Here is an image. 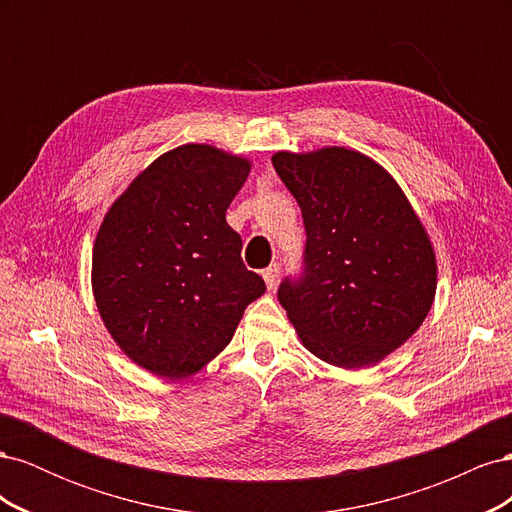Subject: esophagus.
<instances>
[{
    "mask_svg": "<svg viewBox=\"0 0 512 512\" xmlns=\"http://www.w3.org/2000/svg\"><path fill=\"white\" fill-rule=\"evenodd\" d=\"M262 277H265V284H267L269 290L275 288L277 280H280V265H277V262H273L271 267H267L265 271H262Z\"/></svg>",
    "mask_w": 512,
    "mask_h": 512,
    "instance_id": "esophagus-1",
    "label": "esophagus"
}]
</instances>
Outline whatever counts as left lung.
I'll list each match as a JSON object with an SVG mask.
<instances>
[{
	"mask_svg": "<svg viewBox=\"0 0 512 512\" xmlns=\"http://www.w3.org/2000/svg\"><path fill=\"white\" fill-rule=\"evenodd\" d=\"M307 232L303 273L277 299L303 346L331 365H376L427 318L438 265L406 194L363 153L322 147L271 158Z\"/></svg>",
	"mask_w": 512,
	"mask_h": 512,
	"instance_id": "obj_1",
	"label": "left lung"
}]
</instances>
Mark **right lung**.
<instances>
[{"mask_svg": "<svg viewBox=\"0 0 512 512\" xmlns=\"http://www.w3.org/2000/svg\"><path fill=\"white\" fill-rule=\"evenodd\" d=\"M250 168L218 147L181 145L104 215L91 258L94 299L117 346L151 374L175 380L203 369L265 292L226 222Z\"/></svg>", "mask_w": 512, "mask_h": 512, "instance_id": "obj_1", "label": "right lung"}]
</instances>
